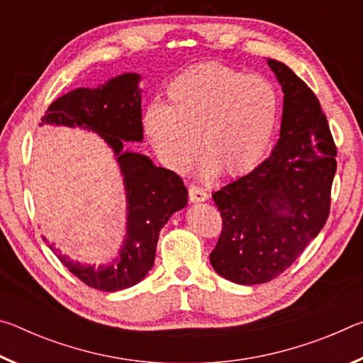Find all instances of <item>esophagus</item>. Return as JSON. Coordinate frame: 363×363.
Listing matches in <instances>:
<instances>
[{
	"label": "esophagus",
	"instance_id": "1",
	"mask_svg": "<svg viewBox=\"0 0 363 363\" xmlns=\"http://www.w3.org/2000/svg\"><path fill=\"white\" fill-rule=\"evenodd\" d=\"M189 199L192 203H200V201H205L208 199V194L203 189H200L196 186H190L189 187Z\"/></svg>",
	"mask_w": 363,
	"mask_h": 363
}]
</instances>
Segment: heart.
I'll use <instances>...</instances> for the list:
<instances>
[{
    "mask_svg": "<svg viewBox=\"0 0 363 363\" xmlns=\"http://www.w3.org/2000/svg\"><path fill=\"white\" fill-rule=\"evenodd\" d=\"M164 94L167 104L144 108L143 128L171 171L186 173L199 144L205 177L245 174L266 157L280 116L279 93L266 77L206 62L169 79Z\"/></svg>",
    "mask_w": 363,
    "mask_h": 363,
    "instance_id": "1",
    "label": "heart"
}]
</instances>
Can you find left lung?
<instances>
[{
  "mask_svg": "<svg viewBox=\"0 0 363 363\" xmlns=\"http://www.w3.org/2000/svg\"><path fill=\"white\" fill-rule=\"evenodd\" d=\"M284 91L280 138L261 164L213 194L223 232L213 269L238 285L266 284L288 269L323 229L336 173V147L311 88L267 59Z\"/></svg>",
  "mask_w": 363,
  "mask_h": 363,
  "instance_id": "8db88e82",
  "label": "left lung"
}]
</instances>
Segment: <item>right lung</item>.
Returning a JSON list of instances; mask_svg holds the SVG:
<instances>
[{"mask_svg":"<svg viewBox=\"0 0 363 363\" xmlns=\"http://www.w3.org/2000/svg\"><path fill=\"white\" fill-rule=\"evenodd\" d=\"M139 73H123L96 88H77L48 107L40 126L84 128L112 149L126 192V235L112 261L88 266L62 256L48 243L60 262L91 288L113 293L139 284L155 261L160 230L173 213L187 205V189L174 171L155 167L143 153L125 149L143 143V89Z\"/></svg>","mask_w":363,"mask_h":363,"instance_id":"1","label":"right lung"}]
</instances>
